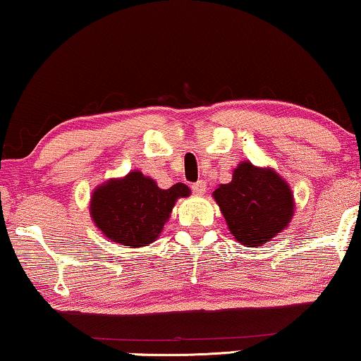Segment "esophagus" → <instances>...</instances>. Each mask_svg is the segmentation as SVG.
I'll list each match as a JSON object with an SVG mask.
<instances>
[{"label": "esophagus", "mask_w": 361, "mask_h": 361, "mask_svg": "<svg viewBox=\"0 0 361 361\" xmlns=\"http://www.w3.org/2000/svg\"><path fill=\"white\" fill-rule=\"evenodd\" d=\"M192 190H194V194L197 195H204L205 190H207V185L204 180H197L195 184H192Z\"/></svg>", "instance_id": "1"}]
</instances>
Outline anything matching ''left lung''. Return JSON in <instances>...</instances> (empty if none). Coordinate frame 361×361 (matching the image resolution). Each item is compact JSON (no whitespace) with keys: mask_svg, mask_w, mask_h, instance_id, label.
Returning <instances> with one entry per match:
<instances>
[{"mask_svg":"<svg viewBox=\"0 0 361 361\" xmlns=\"http://www.w3.org/2000/svg\"><path fill=\"white\" fill-rule=\"evenodd\" d=\"M230 233L241 245L256 248L288 228L294 216V194L273 167L241 161L228 184L214 190Z\"/></svg>","mask_w":361,"mask_h":361,"instance_id":"1","label":"left lung"}]
</instances>
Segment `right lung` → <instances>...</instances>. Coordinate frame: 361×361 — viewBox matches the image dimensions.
<instances>
[{
    "mask_svg": "<svg viewBox=\"0 0 361 361\" xmlns=\"http://www.w3.org/2000/svg\"><path fill=\"white\" fill-rule=\"evenodd\" d=\"M190 189L177 182L161 189L141 171L111 177L90 195V216L108 240L126 248H142L162 233L176 202L189 197Z\"/></svg>",
    "mask_w": 361,
    "mask_h": 361,
    "instance_id": "add662e5",
    "label": "right lung"
}]
</instances>
